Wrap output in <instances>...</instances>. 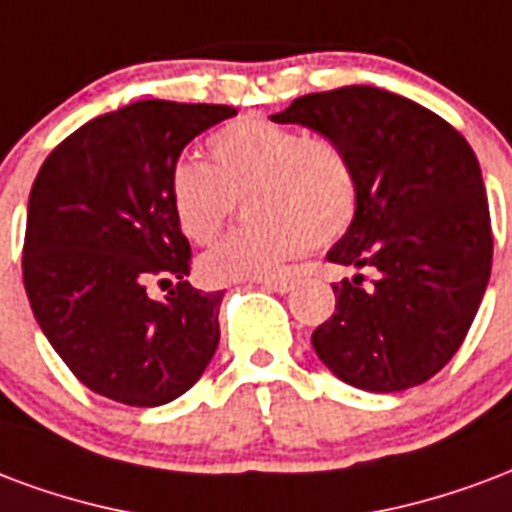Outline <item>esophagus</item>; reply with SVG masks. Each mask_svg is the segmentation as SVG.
I'll list each match as a JSON object with an SVG mask.
<instances>
[{"label": "esophagus", "mask_w": 512, "mask_h": 512, "mask_svg": "<svg viewBox=\"0 0 512 512\" xmlns=\"http://www.w3.org/2000/svg\"><path fill=\"white\" fill-rule=\"evenodd\" d=\"M257 285L263 290H271V293H287L293 290V279L290 276H279V279H257Z\"/></svg>", "instance_id": "34e87169"}]
</instances>
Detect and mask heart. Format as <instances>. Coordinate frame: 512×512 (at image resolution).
Instances as JSON below:
<instances>
[{"mask_svg":"<svg viewBox=\"0 0 512 512\" xmlns=\"http://www.w3.org/2000/svg\"><path fill=\"white\" fill-rule=\"evenodd\" d=\"M211 165L179 160L170 168L173 219L189 241L206 244L244 198L249 225L238 227L198 260L208 285L268 279L306 244L342 238L358 208L350 157L331 138L266 119H238L208 138Z\"/></svg>","mask_w":512,"mask_h":512,"instance_id":"1","label":"heart"}]
</instances>
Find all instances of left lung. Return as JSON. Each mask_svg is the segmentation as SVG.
I'll use <instances>...</instances> for the list:
<instances>
[{
  "instance_id": "1",
  "label": "left lung",
  "mask_w": 512,
  "mask_h": 512,
  "mask_svg": "<svg viewBox=\"0 0 512 512\" xmlns=\"http://www.w3.org/2000/svg\"><path fill=\"white\" fill-rule=\"evenodd\" d=\"M336 140L358 208L328 260L355 271L314 328L320 361L361 391L431 380L456 355L491 276V217L475 151L448 121L377 86L306 94L274 113ZM361 270H374L372 286Z\"/></svg>"
}]
</instances>
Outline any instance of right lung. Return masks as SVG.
<instances>
[{"mask_svg": "<svg viewBox=\"0 0 512 512\" xmlns=\"http://www.w3.org/2000/svg\"><path fill=\"white\" fill-rule=\"evenodd\" d=\"M230 105L140 100L86 121L56 146L29 192L24 287L48 342L105 399L160 407L187 393L219 344L222 290L189 285L170 168ZM177 287L165 302L151 284Z\"/></svg>", "mask_w": 512, "mask_h": 512, "instance_id": "right-lung-1", "label": "right lung"}]
</instances>
